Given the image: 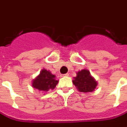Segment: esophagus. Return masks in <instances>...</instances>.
<instances>
[{
    "instance_id": "1",
    "label": "esophagus",
    "mask_w": 127,
    "mask_h": 127,
    "mask_svg": "<svg viewBox=\"0 0 127 127\" xmlns=\"http://www.w3.org/2000/svg\"><path fill=\"white\" fill-rule=\"evenodd\" d=\"M63 76H69V74H65L63 75Z\"/></svg>"
}]
</instances>
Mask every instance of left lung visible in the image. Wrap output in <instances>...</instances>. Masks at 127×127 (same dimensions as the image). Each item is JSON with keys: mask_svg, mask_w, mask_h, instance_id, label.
Listing matches in <instances>:
<instances>
[{"mask_svg": "<svg viewBox=\"0 0 127 127\" xmlns=\"http://www.w3.org/2000/svg\"><path fill=\"white\" fill-rule=\"evenodd\" d=\"M73 80V83L82 93H91L96 88L97 83L91 76L88 69H82L76 74Z\"/></svg>", "mask_w": 127, "mask_h": 127, "instance_id": "left-lung-1", "label": "left lung"}]
</instances>
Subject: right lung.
I'll use <instances>...</instances> for the list:
<instances>
[{"mask_svg": "<svg viewBox=\"0 0 127 127\" xmlns=\"http://www.w3.org/2000/svg\"><path fill=\"white\" fill-rule=\"evenodd\" d=\"M58 81L56 79V76L49 71L43 69L40 74L32 81V86L39 91L47 92L49 90H53L58 84Z\"/></svg>", "mask_w": 127, "mask_h": 127, "instance_id": "obj_1", "label": "right lung"}]
</instances>
